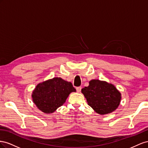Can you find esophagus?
Wrapping results in <instances>:
<instances>
[{"instance_id": "34e87169", "label": "esophagus", "mask_w": 148, "mask_h": 148, "mask_svg": "<svg viewBox=\"0 0 148 148\" xmlns=\"http://www.w3.org/2000/svg\"><path fill=\"white\" fill-rule=\"evenodd\" d=\"M81 88H82L81 87H76V90H77V92H81Z\"/></svg>"}]
</instances>
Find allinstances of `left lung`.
<instances>
[{
    "label": "left lung",
    "instance_id": "left-lung-1",
    "mask_svg": "<svg viewBox=\"0 0 148 148\" xmlns=\"http://www.w3.org/2000/svg\"><path fill=\"white\" fill-rule=\"evenodd\" d=\"M81 92L88 105L100 115L111 113L119 106L121 94L113 84L93 79L89 86L82 88Z\"/></svg>",
    "mask_w": 148,
    "mask_h": 148
}]
</instances>
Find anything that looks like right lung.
Returning <instances> with one entry per match:
<instances>
[{
    "label": "right lung",
    "mask_w": 148,
    "mask_h": 148,
    "mask_svg": "<svg viewBox=\"0 0 148 148\" xmlns=\"http://www.w3.org/2000/svg\"><path fill=\"white\" fill-rule=\"evenodd\" d=\"M75 91L71 82L61 77H54L38 84L32 97L40 110L52 113L65 103L71 92Z\"/></svg>",
    "instance_id": "obj_1"
}]
</instances>
